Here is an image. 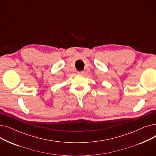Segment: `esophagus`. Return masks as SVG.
I'll list each match as a JSON object with an SVG mask.
<instances>
[{"label": "esophagus", "instance_id": "1", "mask_svg": "<svg viewBox=\"0 0 156 156\" xmlns=\"http://www.w3.org/2000/svg\"><path fill=\"white\" fill-rule=\"evenodd\" d=\"M83 73H84V72H83V71H78V72H77V74H78V75H83Z\"/></svg>", "mask_w": 156, "mask_h": 156}]
</instances>
